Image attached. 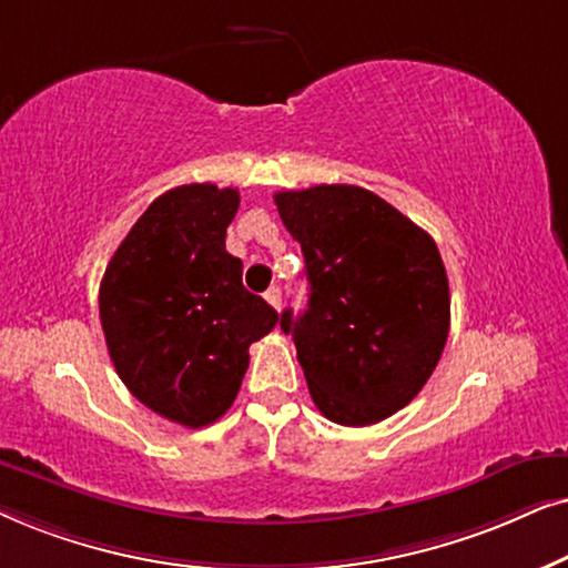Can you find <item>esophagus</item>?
Instances as JSON below:
<instances>
[{"mask_svg": "<svg viewBox=\"0 0 568 568\" xmlns=\"http://www.w3.org/2000/svg\"><path fill=\"white\" fill-rule=\"evenodd\" d=\"M264 298H267L270 306L280 308V301H283V293H280V285H270V291L264 293Z\"/></svg>", "mask_w": 568, "mask_h": 568, "instance_id": "esophagus-1", "label": "esophagus"}]
</instances>
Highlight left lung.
<instances>
[{
	"mask_svg": "<svg viewBox=\"0 0 568 568\" xmlns=\"http://www.w3.org/2000/svg\"><path fill=\"white\" fill-rule=\"evenodd\" d=\"M306 260L308 308H285L308 392L324 418L372 426L434 374L449 335V280L436 241L363 186L277 192Z\"/></svg>",
	"mask_w": 568,
	"mask_h": 568,
	"instance_id": "obj_1",
	"label": "left lung"
}]
</instances>
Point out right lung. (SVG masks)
<instances>
[{"label": "right lung", "instance_id": "add662e5", "mask_svg": "<svg viewBox=\"0 0 568 568\" xmlns=\"http://www.w3.org/2000/svg\"><path fill=\"white\" fill-rule=\"evenodd\" d=\"M239 189L184 184L158 196L103 272L98 308L109 355L126 389L186 428L233 405L248 345L277 312L241 283L244 262L225 252Z\"/></svg>", "mask_w": 568, "mask_h": 568}]
</instances>
